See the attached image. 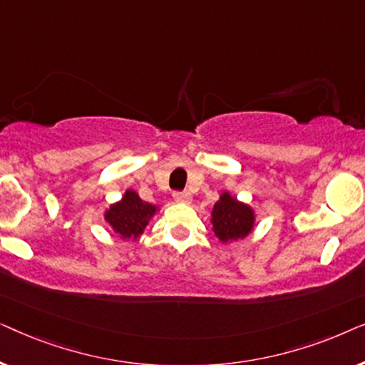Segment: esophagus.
<instances>
[{
  "label": "esophagus",
  "mask_w": 365,
  "mask_h": 365,
  "mask_svg": "<svg viewBox=\"0 0 365 365\" xmlns=\"http://www.w3.org/2000/svg\"><path fill=\"white\" fill-rule=\"evenodd\" d=\"M173 197H174V201L179 202V204H191V202H192L191 194H189L187 191H184V192H176V194H174Z\"/></svg>",
  "instance_id": "1"
}]
</instances>
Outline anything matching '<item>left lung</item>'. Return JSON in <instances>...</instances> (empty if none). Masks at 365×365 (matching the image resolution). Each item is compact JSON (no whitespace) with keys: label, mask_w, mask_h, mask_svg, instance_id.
I'll list each match as a JSON object with an SVG mask.
<instances>
[{"label":"left lung","mask_w":365,"mask_h":365,"mask_svg":"<svg viewBox=\"0 0 365 365\" xmlns=\"http://www.w3.org/2000/svg\"><path fill=\"white\" fill-rule=\"evenodd\" d=\"M212 231L222 244L236 242L246 239L256 227V211L247 202L239 199L229 191L219 194L217 202L211 211Z\"/></svg>","instance_id":"1"}]
</instances>
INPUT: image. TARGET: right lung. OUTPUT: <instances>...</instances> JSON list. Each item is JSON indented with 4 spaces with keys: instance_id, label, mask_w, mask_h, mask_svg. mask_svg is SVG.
<instances>
[{
    "instance_id": "1",
    "label": "right lung",
    "mask_w": 365,
    "mask_h": 365,
    "mask_svg": "<svg viewBox=\"0 0 365 365\" xmlns=\"http://www.w3.org/2000/svg\"><path fill=\"white\" fill-rule=\"evenodd\" d=\"M159 206L143 201L134 189H126L119 201L109 204L104 211V221L113 232L124 241H136L151 219L159 212Z\"/></svg>"
}]
</instances>
